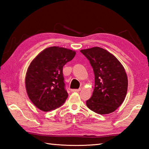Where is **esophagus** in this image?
I'll use <instances>...</instances> for the list:
<instances>
[{"label": "esophagus", "mask_w": 149, "mask_h": 149, "mask_svg": "<svg viewBox=\"0 0 149 149\" xmlns=\"http://www.w3.org/2000/svg\"><path fill=\"white\" fill-rule=\"evenodd\" d=\"M81 91V89H72V92H79Z\"/></svg>", "instance_id": "1"}]
</instances>
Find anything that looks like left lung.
Listing matches in <instances>:
<instances>
[{
	"instance_id": "obj_1",
	"label": "left lung",
	"mask_w": 149,
	"mask_h": 149,
	"mask_svg": "<svg viewBox=\"0 0 149 149\" xmlns=\"http://www.w3.org/2000/svg\"><path fill=\"white\" fill-rule=\"evenodd\" d=\"M89 60L95 74V88L87 107L99 114H110L124 101L128 80L124 68L116 57L100 47L81 50Z\"/></svg>"
}]
</instances>
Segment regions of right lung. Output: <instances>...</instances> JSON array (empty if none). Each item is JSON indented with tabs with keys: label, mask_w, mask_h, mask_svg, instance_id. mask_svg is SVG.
I'll use <instances>...</instances> for the list:
<instances>
[{
	"label": "right lung",
	"mask_w": 149,
	"mask_h": 149,
	"mask_svg": "<svg viewBox=\"0 0 149 149\" xmlns=\"http://www.w3.org/2000/svg\"><path fill=\"white\" fill-rule=\"evenodd\" d=\"M75 52L65 48L50 47L41 51L30 63L25 84L33 104L43 112L54 110L68 98L63 66L74 58Z\"/></svg>",
	"instance_id": "right-lung-1"
}]
</instances>
